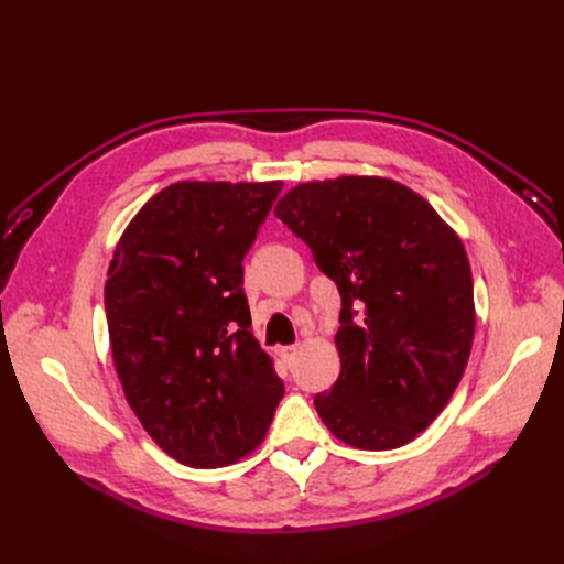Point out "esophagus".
<instances>
[{
    "label": "esophagus",
    "instance_id": "esophagus-1",
    "mask_svg": "<svg viewBox=\"0 0 564 564\" xmlns=\"http://www.w3.org/2000/svg\"><path fill=\"white\" fill-rule=\"evenodd\" d=\"M299 350H301V346H299V344H292V346H284V348H280L282 360H284V362H294L296 357H299Z\"/></svg>",
    "mask_w": 564,
    "mask_h": 564
}]
</instances>
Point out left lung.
Instances as JSON below:
<instances>
[{"label": "left lung", "mask_w": 564, "mask_h": 564, "mask_svg": "<svg viewBox=\"0 0 564 564\" xmlns=\"http://www.w3.org/2000/svg\"><path fill=\"white\" fill-rule=\"evenodd\" d=\"M275 216L340 294V371L315 395L319 419L357 449L406 445L447 406L470 357L464 242L421 195L381 176L301 183Z\"/></svg>", "instance_id": "1"}]
</instances>
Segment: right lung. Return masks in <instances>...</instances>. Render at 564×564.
Wrapping results in <instances>:
<instances>
[{
	"mask_svg": "<svg viewBox=\"0 0 564 564\" xmlns=\"http://www.w3.org/2000/svg\"><path fill=\"white\" fill-rule=\"evenodd\" d=\"M282 181H178L131 218L108 268L117 377L148 435L183 466L261 445L284 383L249 332L242 259Z\"/></svg>",
	"mask_w": 564,
	"mask_h": 564,
	"instance_id": "right-lung-1",
	"label": "right lung"
}]
</instances>
